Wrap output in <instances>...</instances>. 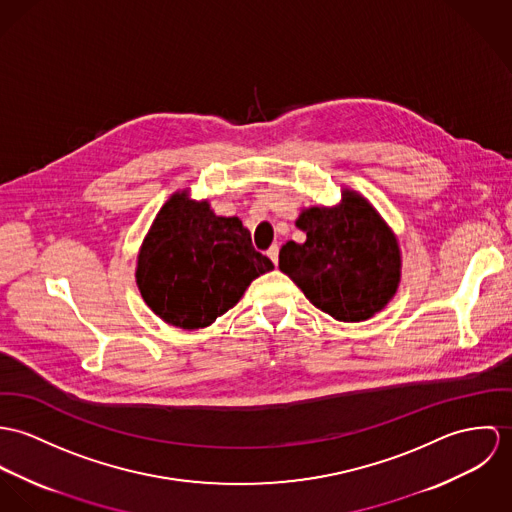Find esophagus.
Listing matches in <instances>:
<instances>
[{"label": "esophagus", "instance_id": "34e87169", "mask_svg": "<svg viewBox=\"0 0 512 512\" xmlns=\"http://www.w3.org/2000/svg\"><path fill=\"white\" fill-rule=\"evenodd\" d=\"M267 257H269L275 265H279V245H273V247L267 251Z\"/></svg>", "mask_w": 512, "mask_h": 512}]
</instances>
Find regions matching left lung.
I'll return each instance as SVG.
<instances>
[{
    "mask_svg": "<svg viewBox=\"0 0 512 512\" xmlns=\"http://www.w3.org/2000/svg\"><path fill=\"white\" fill-rule=\"evenodd\" d=\"M304 243L286 241L279 269L322 312L363 322L381 312L400 283V249L393 229L359 192L343 188L334 208L302 210Z\"/></svg>",
    "mask_w": 512,
    "mask_h": 512,
    "instance_id": "left-lung-1",
    "label": "left lung"
}]
</instances>
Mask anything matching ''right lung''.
Listing matches in <instances>:
<instances>
[{"instance_id": "right-lung-1", "label": "right lung", "mask_w": 512, "mask_h": 512, "mask_svg": "<svg viewBox=\"0 0 512 512\" xmlns=\"http://www.w3.org/2000/svg\"><path fill=\"white\" fill-rule=\"evenodd\" d=\"M273 269L239 218L216 216L208 200L196 202L182 190L165 202L143 239L135 279L161 320L198 330L214 324L251 281Z\"/></svg>"}]
</instances>
